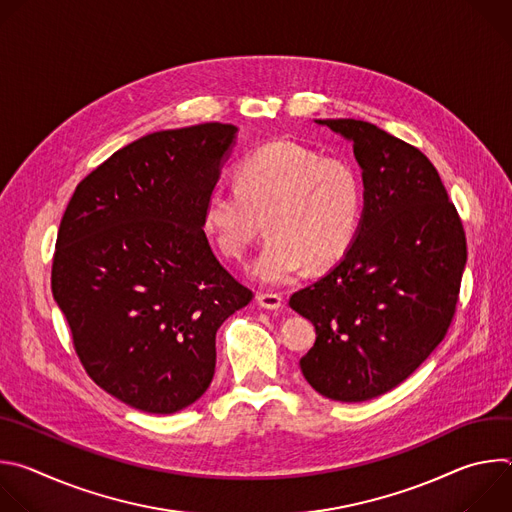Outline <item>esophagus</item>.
<instances>
[{
  "instance_id": "1",
  "label": "esophagus",
  "mask_w": 512,
  "mask_h": 512,
  "mask_svg": "<svg viewBox=\"0 0 512 512\" xmlns=\"http://www.w3.org/2000/svg\"><path fill=\"white\" fill-rule=\"evenodd\" d=\"M257 304H259L261 308H265V310H279L281 304H283V300H281V296H277V294H259V296H257Z\"/></svg>"
}]
</instances>
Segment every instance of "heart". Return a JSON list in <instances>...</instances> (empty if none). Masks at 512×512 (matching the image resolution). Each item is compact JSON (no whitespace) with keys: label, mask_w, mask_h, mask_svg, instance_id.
Masks as SVG:
<instances>
[{"label":"heart","mask_w":512,"mask_h":512,"mask_svg":"<svg viewBox=\"0 0 512 512\" xmlns=\"http://www.w3.org/2000/svg\"><path fill=\"white\" fill-rule=\"evenodd\" d=\"M235 182L208 192L202 223L223 255L243 261L265 216L269 239L251 267L257 281L279 285L306 263L326 269L350 251L364 212V184L352 162L271 141L241 160Z\"/></svg>","instance_id":"b5f03b06"}]
</instances>
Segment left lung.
I'll use <instances>...</instances> for the list:
<instances>
[{
    "instance_id": "8db88e82",
    "label": "left lung",
    "mask_w": 512,
    "mask_h": 512,
    "mask_svg": "<svg viewBox=\"0 0 512 512\" xmlns=\"http://www.w3.org/2000/svg\"><path fill=\"white\" fill-rule=\"evenodd\" d=\"M352 141L364 212L342 261L289 298L316 328L306 381L342 403L401 385L452 324L466 235L433 164L413 145L358 119H316Z\"/></svg>"
}]
</instances>
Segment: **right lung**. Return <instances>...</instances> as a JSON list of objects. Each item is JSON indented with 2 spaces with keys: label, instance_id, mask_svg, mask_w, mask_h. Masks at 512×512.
Here are the masks:
<instances>
[{
  "label": "right lung",
  "instance_id": "obj_1",
  "mask_svg": "<svg viewBox=\"0 0 512 512\" xmlns=\"http://www.w3.org/2000/svg\"><path fill=\"white\" fill-rule=\"evenodd\" d=\"M237 131L202 123L139 137L77 186L60 221L52 296L87 375L139 411L198 401L216 330L253 298L202 223Z\"/></svg>",
  "mask_w": 512,
  "mask_h": 512
}]
</instances>
